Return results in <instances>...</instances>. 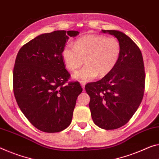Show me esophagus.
I'll return each instance as SVG.
<instances>
[{
  "label": "esophagus",
  "mask_w": 159,
  "mask_h": 159,
  "mask_svg": "<svg viewBox=\"0 0 159 159\" xmlns=\"http://www.w3.org/2000/svg\"><path fill=\"white\" fill-rule=\"evenodd\" d=\"M80 84H81V86H82V87L83 88V89H84V87H85V84H86V82H83V81H81V82H80Z\"/></svg>",
  "instance_id": "34e87169"
}]
</instances>
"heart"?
I'll list each match as a JSON object with an SVG mask.
<instances>
[{
  "instance_id": "heart-1",
  "label": "heart",
  "mask_w": 159,
  "mask_h": 159,
  "mask_svg": "<svg viewBox=\"0 0 159 159\" xmlns=\"http://www.w3.org/2000/svg\"><path fill=\"white\" fill-rule=\"evenodd\" d=\"M121 53L117 39L102 35L88 34L77 39L74 47L67 45L62 51V57L69 71L75 72L83 62L85 65L75 72L74 77L83 82L104 77L115 67Z\"/></svg>"
}]
</instances>
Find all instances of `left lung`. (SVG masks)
I'll list each match as a JSON object with an SVG mask.
<instances>
[{
    "mask_svg": "<svg viewBox=\"0 0 159 159\" xmlns=\"http://www.w3.org/2000/svg\"><path fill=\"white\" fill-rule=\"evenodd\" d=\"M114 35L121 45L115 67L102 80L85 85L89 95V107L93 121L110 130L125 125L142 101L145 70L140 49L125 34L117 30H102Z\"/></svg>",
    "mask_w": 159,
    "mask_h": 159,
    "instance_id": "1",
    "label": "left lung"
}]
</instances>
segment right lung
Segmentation results:
<instances>
[{
	"instance_id": "right-lung-1",
	"label": "right lung",
	"mask_w": 159,
	"mask_h": 159,
	"mask_svg": "<svg viewBox=\"0 0 159 159\" xmlns=\"http://www.w3.org/2000/svg\"><path fill=\"white\" fill-rule=\"evenodd\" d=\"M75 30H56L25 44L13 68V92L20 110L39 130L60 132L71 124L77 98L82 92L78 82L67 83L62 51Z\"/></svg>"
}]
</instances>
